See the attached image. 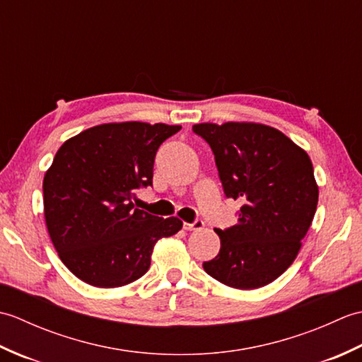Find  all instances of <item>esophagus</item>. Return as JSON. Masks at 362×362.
<instances>
[{"instance_id":"obj_1","label":"esophagus","mask_w":362,"mask_h":362,"mask_svg":"<svg viewBox=\"0 0 362 362\" xmlns=\"http://www.w3.org/2000/svg\"><path fill=\"white\" fill-rule=\"evenodd\" d=\"M183 228L188 230V232H197V230H202L204 228V221H194L193 224H189V222H185L183 224Z\"/></svg>"}]
</instances>
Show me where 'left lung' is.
Wrapping results in <instances>:
<instances>
[{"label":"left lung","instance_id":"obj_1","mask_svg":"<svg viewBox=\"0 0 362 362\" xmlns=\"http://www.w3.org/2000/svg\"><path fill=\"white\" fill-rule=\"evenodd\" d=\"M227 197L241 201L238 222L216 228L221 249L205 272L236 289L266 286L294 263L317 209L313 163L280 130L259 122H201Z\"/></svg>","mask_w":362,"mask_h":362}]
</instances>
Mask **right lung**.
<instances>
[{
    "mask_svg": "<svg viewBox=\"0 0 362 362\" xmlns=\"http://www.w3.org/2000/svg\"><path fill=\"white\" fill-rule=\"evenodd\" d=\"M182 126L107 122L60 146L43 179V211L59 258L79 280L119 288L151 266L153 245L182 221L135 209L140 187L152 185L153 160Z\"/></svg>",
    "mask_w": 362,
    "mask_h": 362,
    "instance_id": "1",
    "label": "right lung"
}]
</instances>
